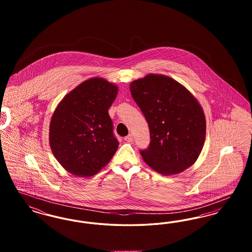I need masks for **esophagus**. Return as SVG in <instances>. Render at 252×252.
<instances>
[{
  "instance_id": "esophagus-1",
  "label": "esophagus",
  "mask_w": 252,
  "mask_h": 252,
  "mask_svg": "<svg viewBox=\"0 0 252 252\" xmlns=\"http://www.w3.org/2000/svg\"><path fill=\"white\" fill-rule=\"evenodd\" d=\"M125 140L128 143H132L133 142V135L132 134H128L126 137H125Z\"/></svg>"
}]
</instances>
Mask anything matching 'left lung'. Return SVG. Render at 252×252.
I'll return each instance as SVG.
<instances>
[{"label": "left lung", "mask_w": 252, "mask_h": 252, "mask_svg": "<svg viewBox=\"0 0 252 252\" xmlns=\"http://www.w3.org/2000/svg\"><path fill=\"white\" fill-rule=\"evenodd\" d=\"M130 93L149 126L150 143L140 150L144 161L165 176L190 167L203 148L206 135L203 110L196 99L161 74L133 81Z\"/></svg>", "instance_id": "1"}]
</instances>
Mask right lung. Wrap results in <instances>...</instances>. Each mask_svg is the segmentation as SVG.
Listing matches in <instances>:
<instances>
[{
	"label": "right lung",
	"mask_w": 252,
	"mask_h": 252,
	"mask_svg": "<svg viewBox=\"0 0 252 252\" xmlns=\"http://www.w3.org/2000/svg\"><path fill=\"white\" fill-rule=\"evenodd\" d=\"M117 93L115 85L92 78L77 86L56 108L50 124V146L72 175H95L117 151L119 142L108 115Z\"/></svg>",
	"instance_id": "right-lung-1"
}]
</instances>
